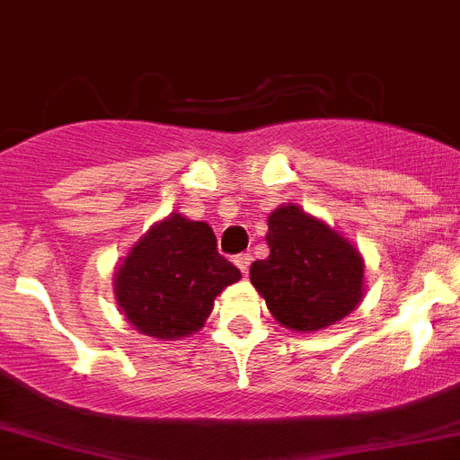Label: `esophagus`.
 Instances as JSON below:
<instances>
[{
	"mask_svg": "<svg viewBox=\"0 0 460 460\" xmlns=\"http://www.w3.org/2000/svg\"><path fill=\"white\" fill-rule=\"evenodd\" d=\"M234 261H236V266L243 271V276H248L250 264H252V254H250V252H243V254H238V257H236V260H234Z\"/></svg>",
	"mask_w": 460,
	"mask_h": 460,
	"instance_id": "34e87169",
	"label": "esophagus"
}]
</instances>
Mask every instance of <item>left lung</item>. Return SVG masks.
<instances>
[{"mask_svg": "<svg viewBox=\"0 0 460 460\" xmlns=\"http://www.w3.org/2000/svg\"><path fill=\"white\" fill-rule=\"evenodd\" d=\"M271 254L250 266V283L288 330L334 325L362 299L365 261L341 234L295 203L269 215Z\"/></svg>", "mask_w": 460, "mask_h": 460, "instance_id": "left-lung-1", "label": "left lung"}]
</instances>
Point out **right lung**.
Wrapping results in <instances>:
<instances>
[{
	"mask_svg": "<svg viewBox=\"0 0 460 460\" xmlns=\"http://www.w3.org/2000/svg\"><path fill=\"white\" fill-rule=\"evenodd\" d=\"M238 278L210 226L172 212L130 248L114 273V295L140 334L172 341L199 332L215 296Z\"/></svg>",
	"mask_w": 460,
	"mask_h": 460,
	"instance_id": "right-lung-1",
	"label": "right lung"
}]
</instances>
